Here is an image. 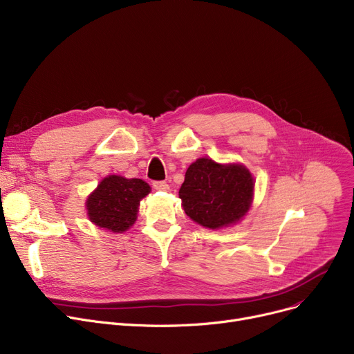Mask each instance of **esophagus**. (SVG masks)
Returning <instances> with one entry per match:
<instances>
[{"label": "esophagus", "instance_id": "esophagus-1", "mask_svg": "<svg viewBox=\"0 0 354 354\" xmlns=\"http://www.w3.org/2000/svg\"><path fill=\"white\" fill-rule=\"evenodd\" d=\"M153 188L158 191H167L169 183L166 180H156V182H153Z\"/></svg>", "mask_w": 354, "mask_h": 354}]
</instances>
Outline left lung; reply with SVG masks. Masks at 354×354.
Returning <instances> with one entry per match:
<instances>
[{
	"label": "left lung",
	"mask_w": 354,
	"mask_h": 354,
	"mask_svg": "<svg viewBox=\"0 0 354 354\" xmlns=\"http://www.w3.org/2000/svg\"><path fill=\"white\" fill-rule=\"evenodd\" d=\"M253 188V178L244 166H223L203 158L188 167L179 198L187 215L214 230L244 217L252 204Z\"/></svg>",
	"instance_id": "obj_1"
}]
</instances>
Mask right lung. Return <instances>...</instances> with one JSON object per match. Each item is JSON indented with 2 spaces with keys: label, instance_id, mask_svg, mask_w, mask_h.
Returning a JSON list of instances; mask_svg holds the SVG:
<instances>
[{
  "label": "right lung",
  "instance_id": "1",
  "mask_svg": "<svg viewBox=\"0 0 354 354\" xmlns=\"http://www.w3.org/2000/svg\"><path fill=\"white\" fill-rule=\"evenodd\" d=\"M149 192L150 187L142 179L106 176L86 201L89 220L114 233L126 232L136 221L140 199Z\"/></svg>",
  "mask_w": 354,
  "mask_h": 354
}]
</instances>
